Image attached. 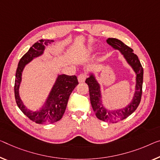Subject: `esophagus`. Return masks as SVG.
Returning a JSON list of instances; mask_svg holds the SVG:
<instances>
[{
    "mask_svg": "<svg viewBox=\"0 0 160 160\" xmlns=\"http://www.w3.org/2000/svg\"><path fill=\"white\" fill-rule=\"evenodd\" d=\"M87 76L85 74V73H81L78 76V82L80 83H83L85 82L86 78H87Z\"/></svg>",
    "mask_w": 160,
    "mask_h": 160,
    "instance_id": "1",
    "label": "esophagus"
}]
</instances>
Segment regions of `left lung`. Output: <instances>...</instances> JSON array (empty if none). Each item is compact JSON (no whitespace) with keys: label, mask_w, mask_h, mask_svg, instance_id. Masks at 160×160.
I'll use <instances>...</instances> for the list:
<instances>
[{"label":"left lung","mask_w":160,"mask_h":160,"mask_svg":"<svg viewBox=\"0 0 160 160\" xmlns=\"http://www.w3.org/2000/svg\"><path fill=\"white\" fill-rule=\"evenodd\" d=\"M107 41L113 48L121 51L127 62L133 68L136 73V91L133 100L127 107L122 109L114 110V111L107 110L102 104L100 87L94 76L91 75L86 79L85 82L88 86L91 104L97 117L104 122L116 123L126 119L129 115H131L137 109L141 102L142 83H143V68L139 60L138 56L133 53V49L129 47L119 39L109 38Z\"/></svg>","instance_id":"8db88e82"}]
</instances>
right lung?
I'll use <instances>...</instances> for the list:
<instances>
[{
    "label": "right lung",
    "instance_id": "1",
    "mask_svg": "<svg viewBox=\"0 0 160 160\" xmlns=\"http://www.w3.org/2000/svg\"><path fill=\"white\" fill-rule=\"evenodd\" d=\"M52 42H53V40L41 39L34 43L29 48L28 52L22 56L16 69L14 85L16 104L27 117L37 124H50L59 121L64 114L70 94L78 84L76 76L59 75L42 109L37 112H32L23 105L19 97L18 88L21 82V74L24 66L33 58L42 54L45 48L44 46H47Z\"/></svg>",
    "mask_w": 160,
    "mask_h": 160
}]
</instances>
